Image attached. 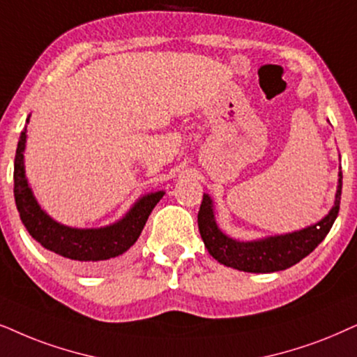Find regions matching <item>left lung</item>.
Returning <instances> with one entry per match:
<instances>
[{"instance_id":"1","label":"left lung","mask_w":357,"mask_h":357,"mask_svg":"<svg viewBox=\"0 0 357 357\" xmlns=\"http://www.w3.org/2000/svg\"><path fill=\"white\" fill-rule=\"evenodd\" d=\"M341 188L342 174L340 172L335 206L317 225L289 234L271 236L257 241H238L226 236L216 225L213 200L205 193L198 211V229L208 252L226 267L254 274L285 271L313 252V249L330 233L340 211Z\"/></svg>"}]
</instances>
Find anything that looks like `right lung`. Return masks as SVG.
<instances>
[{
	"label": "right lung",
	"mask_w": 357,
	"mask_h": 357,
	"mask_svg": "<svg viewBox=\"0 0 357 357\" xmlns=\"http://www.w3.org/2000/svg\"><path fill=\"white\" fill-rule=\"evenodd\" d=\"M29 121V118H27ZM26 129L21 132L15 157V200L22 225L40 246L67 257L83 269H96L109 259L126 256L144 229L151 211L164 197V192L139 198L123 220L105 228L80 229L60 225L45 213L32 195L24 172Z\"/></svg>",
	"instance_id": "add662e5"
}]
</instances>
